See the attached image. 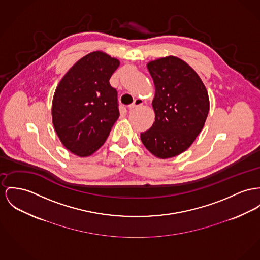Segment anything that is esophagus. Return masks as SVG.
Returning <instances> with one entry per match:
<instances>
[{"instance_id": "esophagus-1", "label": "esophagus", "mask_w": 260, "mask_h": 260, "mask_svg": "<svg viewBox=\"0 0 260 260\" xmlns=\"http://www.w3.org/2000/svg\"><path fill=\"white\" fill-rule=\"evenodd\" d=\"M143 104H144V102H143L141 99H136L133 104H130V105L128 106V108H129V109H133V108H135V107H138V106L143 105Z\"/></svg>"}]
</instances>
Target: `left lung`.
Returning a JSON list of instances; mask_svg holds the SVG:
<instances>
[{
	"label": "left lung",
	"instance_id": "8db88e82",
	"mask_svg": "<svg viewBox=\"0 0 260 260\" xmlns=\"http://www.w3.org/2000/svg\"><path fill=\"white\" fill-rule=\"evenodd\" d=\"M147 68L156 87L155 121L141 140L154 156L170 158L187 150L203 129L210 108L207 89L197 73L175 56L151 61Z\"/></svg>",
	"mask_w": 260,
	"mask_h": 260
}]
</instances>
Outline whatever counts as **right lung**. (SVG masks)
Instances as JSON below:
<instances>
[{"label":"right lung","mask_w":260,"mask_h":260,"mask_svg":"<svg viewBox=\"0 0 260 260\" xmlns=\"http://www.w3.org/2000/svg\"><path fill=\"white\" fill-rule=\"evenodd\" d=\"M119 64L106 53H88L56 87L53 126L64 147L76 156L85 157L96 152L119 117L117 91L109 84Z\"/></svg>","instance_id":"right-lung-1"}]
</instances>
